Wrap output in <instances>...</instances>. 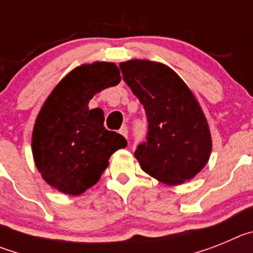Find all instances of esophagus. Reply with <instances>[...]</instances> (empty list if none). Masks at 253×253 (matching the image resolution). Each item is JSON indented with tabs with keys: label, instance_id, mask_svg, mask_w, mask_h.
Segmentation results:
<instances>
[{
	"label": "esophagus",
	"instance_id": "1",
	"mask_svg": "<svg viewBox=\"0 0 253 253\" xmlns=\"http://www.w3.org/2000/svg\"><path fill=\"white\" fill-rule=\"evenodd\" d=\"M119 133L122 134L123 137L124 138H126V139H128V126H126V125H123L122 128H120V130H119Z\"/></svg>",
	"mask_w": 253,
	"mask_h": 253
}]
</instances>
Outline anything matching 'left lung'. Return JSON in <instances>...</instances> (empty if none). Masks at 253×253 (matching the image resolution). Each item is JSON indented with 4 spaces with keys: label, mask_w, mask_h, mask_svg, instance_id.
<instances>
[{
    "label": "left lung",
    "mask_w": 253,
    "mask_h": 253,
    "mask_svg": "<svg viewBox=\"0 0 253 253\" xmlns=\"http://www.w3.org/2000/svg\"><path fill=\"white\" fill-rule=\"evenodd\" d=\"M120 68L148 118L147 142L134 153L143 171L171 186L195 177L209 161L213 144L207 116L193 91L160 62L129 59Z\"/></svg>",
    "instance_id": "left-lung-1"
}]
</instances>
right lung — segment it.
<instances>
[{
  "label": "right lung",
  "instance_id": "right-lung-1",
  "mask_svg": "<svg viewBox=\"0 0 253 253\" xmlns=\"http://www.w3.org/2000/svg\"><path fill=\"white\" fill-rule=\"evenodd\" d=\"M120 80L113 62L81 64L44 101L33 128L31 151L43 180L59 193L84 194L100 180L111 154L126 147L123 135L105 129L104 111L88 107L96 93Z\"/></svg>",
  "mask_w": 253,
  "mask_h": 253
}]
</instances>
